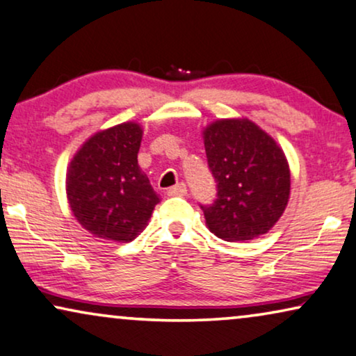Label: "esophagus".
Instances as JSON below:
<instances>
[{
    "label": "esophagus",
    "mask_w": 356,
    "mask_h": 356,
    "mask_svg": "<svg viewBox=\"0 0 356 356\" xmlns=\"http://www.w3.org/2000/svg\"><path fill=\"white\" fill-rule=\"evenodd\" d=\"M168 195L169 197H185L187 195V185L184 182H179L177 185H174V187L168 190Z\"/></svg>",
    "instance_id": "34e87169"
}]
</instances>
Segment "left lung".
<instances>
[{
	"instance_id": "8db88e82",
	"label": "left lung",
	"mask_w": 356,
	"mask_h": 356,
	"mask_svg": "<svg viewBox=\"0 0 356 356\" xmlns=\"http://www.w3.org/2000/svg\"><path fill=\"white\" fill-rule=\"evenodd\" d=\"M216 198L200 204L216 237L243 242L266 234L289 202L290 171L277 143L248 119H222L203 132Z\"/></svg>"
}]
</instances>
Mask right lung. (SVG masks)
I'll return each instance as SVG.
<instances>
[{"label":"right lung","mask_w":356,"mask_h":356,"mask_svg":"<svg viewBox=\"0 0 356 356\" xmlns=\"http://www.w3.org/2000/svg\"><path fill=\"white\" fill-rule=\"evenodd\" d=\"M142 127L124 122L95 134L69 164L67 200L77 221L95 237L130 242L159 203L138 166Z\"/></svg>","instance_id":"add662e5"}]
</instances>
